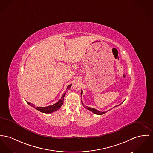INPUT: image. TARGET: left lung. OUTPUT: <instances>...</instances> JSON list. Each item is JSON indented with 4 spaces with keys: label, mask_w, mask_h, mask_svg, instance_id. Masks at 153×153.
<instances>
[{
    "label": "left lung",
    "mask_w": 153,
    "mask_h": 153,
    "mask_svg": "<svg viewBox=\"0 0 153 153\" xmlns=\"http://www.w3.org/2000/svg\"><path fill=\"white\" fill-rule=\"evenodd\" d=\"M82 91H81V95L82 94ZM82 104H83V105L84 106V107L85 108H87L88 110H90V111H91L92 112H93L94 114H97V115H102V114H105V112H107V111H110V110H111V109H110V110H108L107 111H105V112H102V111H99V110H96V109H94V108H91V107H85V105H84V104H83V102H82ZM118 105H120V104L119 105H116V106H115L114 107H117V106H118Z\"/></svg>",
    "instance_id": "8db88e82"
}]
</instances>
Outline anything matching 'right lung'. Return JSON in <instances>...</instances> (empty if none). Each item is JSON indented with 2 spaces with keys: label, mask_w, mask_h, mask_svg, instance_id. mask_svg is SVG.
<instances>
[{
  "label": "right lung",
  "mask_w": 153,
  "mask_h": 153,
  "mask_svg": "<svg viewBox=\"0 0 153 153\" xmlns=\"http://www.w3.org/2000/svg\"><path fill=\"white\" fill-rule=\"evenodd\" d=\"M72 84L68 85L67 86V89H69L70 88V87L71 86ZM66 93H64V94L62 95V96L61 97V99H60L59 100V102H57L56 103L51 105H49V106H48V107H35V105L34 104H31V102H27L31 105L32 107H33V108H35V109H36L37 110L39 111L42 112H43V113H51V112H54L57 110H58L60 107H61V105H62L63 104V102H64V96H65V94Z\"/></svg>",
  "instance_id": "1"
}]
</instances>
